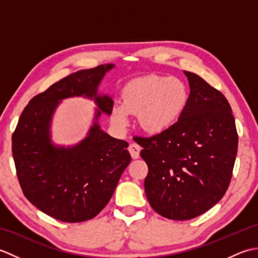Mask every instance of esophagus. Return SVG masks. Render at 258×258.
Here are the masks:
<instances>
[{
  "label": "esophagus",
  "mask_w": 258,
  "mask_h": 258,
  "mask_svg": "<svg viewBox=\"0 0 258 258\" xmlns=\"http://www.w3.org/2000/svg\"><path fill=\"white\" fill-rule=\"evenodd\" d=\"M128 151H130V154H131V156H132V158L136 160V158L140 157L141 146L138 145V144H135V143H132L128 146Z\"/></svg>",
  "instance_id": "1"
}]
</instances>
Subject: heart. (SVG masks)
I'll list each match as a JSON object with an SVG mask.
<instances>
[{
	"label": "heart",
	"mask_w": 258,
	"mask_h": 258,
	"mask_svg": "<svg viewBox=\"0 0 258 258\" xmlns=\"http://www.w3.org/2000/svg\"><path fill=\"white\" fill-rule=\"evenodd\" d=\"M189 93L175 76L145 75L131 80L122 90V103L114 104L111 117L119 128L127 127L131 114L139 115L140 127L150 134L166 132L182 117Z\"/></svg>",
	"instance_id": "b5f03b06"
}]
</instances>
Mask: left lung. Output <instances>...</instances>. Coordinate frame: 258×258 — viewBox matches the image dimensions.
I'll return each mask as SVG.
<instances>
[{"label":"left lung","instance_id":"left-lung-1","mask_svg":"<svg viewBox=\"0 0 258 258\" xmlns=\"http://www.w3.org/2000/svg\"><path fill=\"white\" fill-rule=\"evenodd\" d=\"M188 103L173 127L140 138L149 166L145 194L163 217L186 221L221 201L232 178L238 136L229 103L195 73L184 71Z\"/></svg>","mask_w":258,"mask_h":258}]
</instances>
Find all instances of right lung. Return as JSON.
<instances>
[{
	"mask_svg": "<svg viewBox=\"0 0 258 258\" xmlns=\"http://www.w3.org/2000/svg\"><path fill=\"white\" fill-rule=\"evenodd\" d=\"M114 68L100 65L56 82L29 102L13 133L12 153L23 194L55 220L80 223L95 217L131 162L127 142L112 138L100 125L102 114L111 115L114 102L98 87ZM70 97L94 100L97 108L86 138L65 147L52 141L51 122L59 104Z\"/></svg>",
	"mask_w": 258,
	"mask_h": 258,
	"instance_id": "1",
	"label": "right lung"
}]
</instances>
